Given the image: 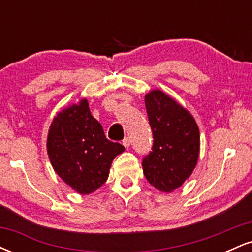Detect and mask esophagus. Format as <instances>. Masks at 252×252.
Segmentation results:
<instances>
[{
	"instance_id": "34e87169",
	"label": "esophagus",
	"mask_w": 252,
	"mask_h": 252,
	"mask_svg": "<svg viewBox=\"0 0 252 252\" xmlns=\"http://www.w3.org/2000/svg\"><path fill=\"white\" fill-rule=\"evenodd\" d=\"M122 143H123V146L126 147V148H129V146H130V138H129V137H126V138H124V140L122 141Z\"/></svg>"
}]
</instances>
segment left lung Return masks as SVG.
<instances>
[{
    "label": "left lung",
    "mask_w": 252,
    "mask_h": 252,
    "mask_svg": "<svg viewBox=\"0 0 252 252\" xmlns=\"http://www.w3.org/2000/svg\"><path fill=\"white\" fill-rule=\"evenodd\" d=\"M144 102L154 144L143 158V173L156 189L172 193L192 175L198 163V124L189 110L161 90L149 91Z\"/></svg>",
    "instance_id": "8db88e82"
}]
</instances>
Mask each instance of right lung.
Instances as JSON below:
<instances>
[{"mask_svg":"<svg viewBox=\"0 0 252 252\" xmlns=\"http://www.w3.org/2000/svg\"><path fill=\"white\" fill-rule=\"evenodd\" d=\"M123 152L122 144L105 137L86 98L58 112L48 129L47 154L54 172L82 195L108 180L112 161Z\"/></svg>","mask_w":252,"mask_h":252,"instance_id":"add662e5","label":"right lung"}]
</instances>
